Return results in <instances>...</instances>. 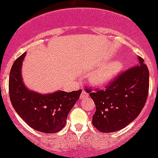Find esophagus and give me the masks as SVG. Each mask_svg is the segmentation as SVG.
<instances>
[{
  "label": "esophagus",
  "instance_id": "esophagus-1",
  "mask_svg": "<svg viewBox=\"0 0 158 158\" xmlns=\"http://www.w3.org/2000/svg\"><path fill=\"white\" fill-rule=\"evenodd\" d=\"M88 92H86L84 90L82 91L81 96H80V99H86V98H88Z\"/></svg>",
  "mask_w": 158,
  "mask_h": 158
}]
</instances>
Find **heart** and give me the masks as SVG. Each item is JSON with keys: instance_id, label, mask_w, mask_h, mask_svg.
I'll return each instance as SVG.
<instances>
[{"instance_id": "1", "label": "heart", "mask_w": 158, "mask_h": 158, "mask_svg": "<svg viewBox=\"0 0 158 158\" xmlns=\"http://www.w3.org/2000/svg\"><path fill=\"white\" fill-rule=\"evenodd\" d=\"M123 66L122 61H113L95 71L91 76V79L97 84H104L118 75L123 69Z\"/></svg>"}]
</instances>
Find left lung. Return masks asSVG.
<instances>
[{
	"label": "left lung",
	"mask_w": 158,
	"mask_h": 158,
	"mask_svg": "<svg viewBox=\"0 0 158 158\" xmlns=\"http://www.w3.org/2000/svg\"><path fill=\"white\" fill-rule=\"evenodd\" d=\"M148 88V69L140 57L137 65L118 73L104 89L87 87L85 91L96 106L92 125L104 133L127 127L143 110Z\"/></svg>",
	"instance_id": "8db88e82"
}]
</instances>
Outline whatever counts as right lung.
Instances as JSON below:
<instances>
[{"mask_svg":"<svg viewBox=\"0 0 158 158\" xmlns=\"http://www.w3.org/2000/svg\"><path fill=\"white\" fill-rule=\"evenodd\" d=\"M26 52L15 60L10 73L9 93L13 107L29 127L44 133L61 131L67 115L79 98L82 90L58 91L41 95L28 90L21 77V66Z\"/></svg>","mask_w":158,"mask_h":158,"instance_id":"add662e5","label":"right lung"}]
</instances>
